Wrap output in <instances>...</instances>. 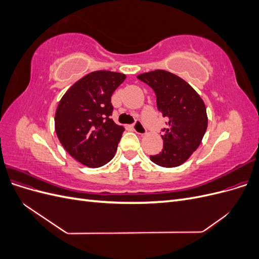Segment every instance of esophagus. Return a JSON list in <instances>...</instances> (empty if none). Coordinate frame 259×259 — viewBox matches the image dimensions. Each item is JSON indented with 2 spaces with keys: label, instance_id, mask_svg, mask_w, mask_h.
<instances>
[{
  "label": "esophagus",
  "instance_id": "esophagus-1",
  "mask_svg": "<svg viewBox=\"0 0 259 259\" xmlns=\"http://www.w3.org/2000/svg\"><path fill=\"white\" fill-rule=\"evenodd\" d=\"M132 127H133V130H134V132L137 133V134H139V135H146L147 134V130H146V127L144 126L142 122H139V121L135 122V124H133Z\"/></svg>",
  "mask_w": 259,
  "mask_h": 259
}]
</instances>
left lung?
I'll return each mask as SVG.
<instances>
[{
	"label": "left lung",
	"instance_id": "1",
	"mask_svg": "<svg viewBox=\"0 0 259 259\" xmlns=\"http://www.w3.org/2000/svg\"><path fill=\"white\" fill-rule=\"evenodd\" d=\"M154 91L156 106L168 119L163 128V150L150 160L162 167H176L190 158L200 146L207 128L204 101L178 75L154 70L137 75Z\"/></svg>",
	"mask_w": 259,
	"mask_h": 259
}]
</instances>
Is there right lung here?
I'll return each instance as SVG.
<instances>
[{
  "mask_svg": "<svg viewBox=\"0 0 259 259\" xmlns=\"http://www.w3.org/2000/svg\"><path fill=\"white\" fill-rule=\"evenodd\" d=\"M126 75L94 71L83 76L60 99L55 131L66 151L83 165L100 167L115 154L124 127L114 123L111 96Z\"/></svg>",
  "mask_w": 259,
  "mask_h": 259,
  "instance_id": "right-lung-1",
  "label": "right lung"
}]
</instances>
